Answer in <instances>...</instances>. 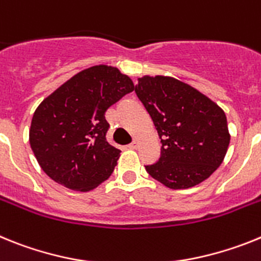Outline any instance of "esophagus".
<instances>
[{"label": "esophagus", "instance_id": "obj_1", "mask_svg": "<svg viewBox=\"0 0 261 261\" xmlns=\"http://www.w3.org/2000/svg\"><path fill=\"white\" fill-rule=\"evenodd\" d=\"M128 147H130V148H134V149L138 148V147H139V142H138V140H133V143H131Z\"/></svg>", "mask_w": 261, "mask_h": 261}]
</instances>
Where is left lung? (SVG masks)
<instances>
[{
	"label": "left lung",
	"mask_w": 261,
	"mask_h": 261,
	"mask_svg": "<svg viewBox=\"0 0 261 261\" xmlns=\"http://www.w3.org/2000/svg\"><path fill=\"white\" fill-rule=\"evenodd\" d=\"M135 93L155 124L160 159L146 165L171 189L198 185L222 164L230 144L225 112L190 85L172 77L138 79Z\"/></svg>",
	"instance_id": "left-lung-1"
}]
</instances>
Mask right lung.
<instances>
[{
    "label": "right lung",
    "mask_w": 261,
    "mask_h": 261,
    "mask_svg": "<svg viewBox=\"0 0 261 261\" xmlns=\"http://www.w3.org/2000/svg\"><path fill=\"white\" fill-rule=\"evenodd\" d=\"M135 89L114 67L79 72L38 106L30 146L42 169L58 184L89 192L108 180L119 149L106 142L105 112Z\"/></svg>",
    "instance_id": "right-lung-1"
}]
</instances>
